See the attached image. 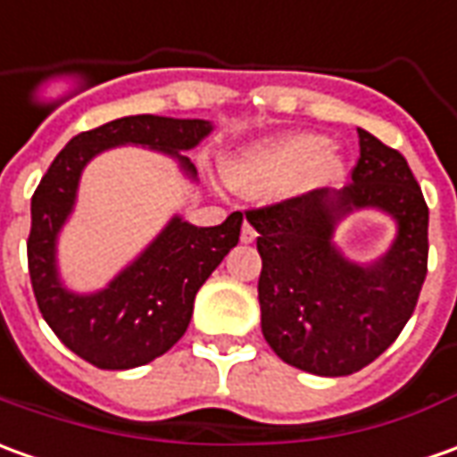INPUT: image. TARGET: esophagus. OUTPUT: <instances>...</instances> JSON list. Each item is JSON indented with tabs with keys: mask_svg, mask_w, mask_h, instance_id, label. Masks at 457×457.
I'll use <instances>...</instances> for the list:
<instances>
[{
	"mask_svg": "<svg viewBox=\"0 0 457 457\" xmlns=\"http://www.w3.org/2000/svg\"><path fill=\"white\" fill-rule=\"evenodd\" d=\"M257 240V229L250 225V222H245L242 225V242H254Z\"/></svg>",
	"mask_w": 457,
	"mask_h": 457,
	"instance_id": "esophagus-1",
	"label": "esophagus"
}]
</instances>
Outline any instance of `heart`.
Instances as JSON below:
<instances>
[{
	"instance_id": "1",
	"label": "heart",
	"mask_w": 457,
	"mask_h": 457,
	"mask_svg": "<svg viewBox=\"0 0 457 457\" xmlns=\"http://www.w3.org/2000/svg\"><path fill=\"white\" fill-rule=\"evenodd\" d=\"M343 172V157L312 135H287L253 147L225 170L229 187L242 195H262L282 185L295 192L330 185Z\"/></svg>"
}]
</instances>
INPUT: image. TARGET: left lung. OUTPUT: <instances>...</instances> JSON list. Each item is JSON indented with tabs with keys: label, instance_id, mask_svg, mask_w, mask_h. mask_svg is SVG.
<instances>
[{
	"label": "left lung",
	"instance_id": "left-lung-1",
	"mask_svg": "<svg viewBox=\"0 0 457 457\" xmlns=\"http://www.w3.org/2000/svg\"><path fill=\"white\" fill-rule=\"evenodd\" d=\"M353 182L250 207L260 237L257 282L262 335L287 365L340 378L380 358L403 333L428 275V204L398 150L358 129ZM355 206L399 220V237L378 266L347 263L329 242L334 222Z\"/></svg>",
	"mask_w": 457,
	"mask_h": 457
}]
</instances>
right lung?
I'll return each instance as SVG.
<instances>
[{"label": "right lung", "mask_w": 457, "mask_h": 457, "mask_svg": "<svg viewBox=\"0 0 457 457\" xmlns=\"http://www.w3.org/2000/svg\"><path fill=\"white\" fill-rule=\"evenodd\" d=\"M210 129L204 120L154 114L114 120L70 139L34 189L27 262L37 305L59 340L95 368L129 370L175 345L187 330L197 290L240 242L245 215L232 212L215 228H195L175 217L107 290L79 297L59 285L54 270V240L72 210L79 172L97 152L135 142L175 154L195 175L177 150L195 147Z\"/></svg>", "instance_id": "right-lung-1"}]
</instances>
